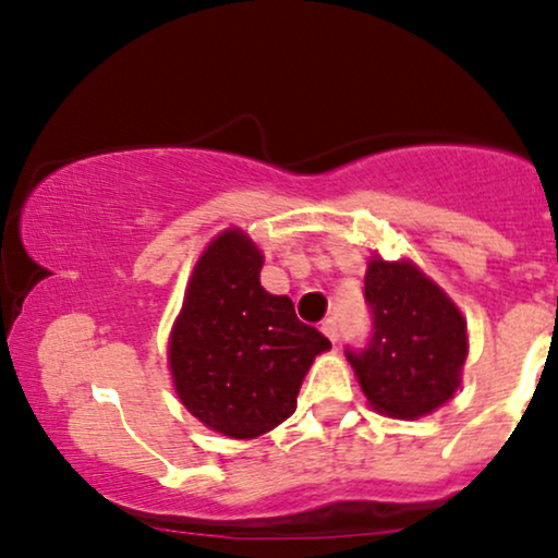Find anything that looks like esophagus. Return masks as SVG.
<instances>
[{"mask_svg":"<svg viewBox=\"0 0 558 558\" xmlns=\"http://www.w3.org/2000/svg\"><path fill=\"white\" fill-rule=\"evenodd\" d=\"M322 331L329 337L331 342H337V337H340V329H337V322H335V319L324 322V324H322Z\"/></svg>","mask_w":558,"mask_h":558,"instance_id":"obj_1","label":"esophagus"}]
</instances>
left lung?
Listing matches in <instances>:
<instances>
[{
    "instance_id": "1",
    "label": "left lung",
    "mask_w": 558,
    "mask_h": 558,
    "mask_svg": "<svg viewBox=\"0 0 558 558\" xmlns=\"http://www.w3.org/2000/svg\"><path fill=\"white\" fill-rule=\"evenodd\" d=\"M371 337L344 348L373 409L417 420L453 397L466 361V322L409 263L373 259L365 275Z\"/></svg>"
}]
</instances>
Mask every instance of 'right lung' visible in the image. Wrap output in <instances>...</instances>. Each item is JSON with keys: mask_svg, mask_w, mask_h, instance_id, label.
<instances>
[{"mask_svg": "<svg viewBox=\"0 0 558 558\" xmlns=\"http://www.w3.org/2000/svg\"><path fill=\"white\" fill-rule=\"evenodd\" d=\"M263 255L242 231L203 252L169 340L174 386L203 425L257 437L295 412L301 380L329 340L259 286Z\"/></svg>", "mask_w": 558, "mask_h": 558, "instance_id": "obj_1", "label": "right lung"}]
</instances>
